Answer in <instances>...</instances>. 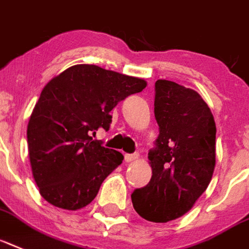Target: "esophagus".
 <instances>
[{
    "label": "esophagus",
    "instance_id": "34e87169",
    "mask_svg": "<svg viewBox=\"0 0 249 249\" xmlns=\"http://www.w3.org/2000/svg\"><path fill=\"white\" fill-rule=\"evenodd\" d=\"M139 158V154H126L124 155V161L126 163H131L133 160H136Z\"/></svg>",
    "mask_w": 249,
    "mask_h": 249
}]
</instances>
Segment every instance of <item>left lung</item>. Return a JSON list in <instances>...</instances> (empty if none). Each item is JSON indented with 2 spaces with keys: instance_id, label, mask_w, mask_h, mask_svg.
I'll return each mask as SVG.
<instances>
[{
  "instance_id": "left-lung-1",
  "label": "left lung",
  "mask_w": 249,
  "mask_h": 249,
  "mask_svg": "<svg viewBox=\"0 0 249 249\" xmlns=\"http://www.w3.org/2000/svg\"><path fill=\"white\" fill-rule=\"evenodd\" d=\"M159 136L149 151L153 176L131 195L140 216L166 223L190 211L215 169L216 126L197 91L168 80L155 83Z\"/></svg>"
}]
</instances>
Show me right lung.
Listing matches in <instances>:
<instances>
[{"label":"right lung","mask_w":249,"mask_h":249,"mask_svg":"<svg viewBox=\"0 0 249 249\" xmlns=\"http://www.w3.org/2000/svg\"><path fill=\"white\" fill-rule=\"evenodd\" d=\"M145 88V80L95 65L72 66L44 86L26 131L33 177L44 200L79 210L95 198L123 155L92 136L109 129V113L121 100Z\"/></svg>","instance_id":"1"}]
</instances>
